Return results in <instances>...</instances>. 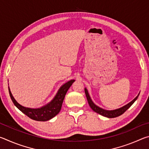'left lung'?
Returning a JSON list of instances; mask_svg holds the SVG:
<instances>
[{
  "label": "left lung",
  "instance_id": "obj_1",
  "mask_svg": "<svg viewBox=\"0 0 149 149\" xmlns=\"http://www.w3.org/2000/svg\"><path fill=\"white\" fill-rule=\"evenodd\" d=\"M85 95H86L88 103H89V104L90 106V107L91 108V109L94 111V112L103 116L110 118L118 117L119 116L123 114V113H124L125 111L127 110L128 108H129L133 104V103H134L135 100L137 99L139 95V94L137 97H136L135 99L132 100V101H131L130 103H128L127 104L123 106V107L122 108H118V109L113 110H107L103 109L102 108H100L99 107H98V106L94 104V102L92 101L91 99L90 96L89 95V93H88V91L86 88H85Z\"/></svg>",
  "mask_w": 149,
  "mask_h": 149
}]
</instances>
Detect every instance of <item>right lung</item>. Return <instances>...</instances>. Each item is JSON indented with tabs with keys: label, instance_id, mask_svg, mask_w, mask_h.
I'll return each mask as SVG.
<instances>
[{
	"label": "right lung",
	"instance_id": "1",
	"mask_svg": "<svg viewBox=\"0 0 149 149\" xmlns=\"http://www.w3.org/2000/svg\"><path fill=\"white\" fill-rule=\"evenodd\" d=\"M74 81V79H72L65 83L58 91L56 96L51 101L48 103L47 105L39 108H26L20 105L12 96L9 87L8 90L12 102L20 111H22L24 114L32 120L39 121V122H45V121L52 119V118H54L55 116H56L60 112L65 95L66 94L68 90L69 89V88L71 87V85Z\"/></svg>",
	"mask_w": 149,
	"mask_h": 149
}]
</instances>
